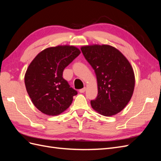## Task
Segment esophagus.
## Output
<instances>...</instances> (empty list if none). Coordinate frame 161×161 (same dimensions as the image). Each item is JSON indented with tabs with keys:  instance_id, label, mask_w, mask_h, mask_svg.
<instances>
[{
	"instance_id": "1",
	"label": "esophagus",
	"mask_w": 161,
	"mask_h": 161,
	"mask_svg": "<svg viewBox=\"0 0 161 161\" xmlns=\"http://www.w3.org/2000/svg\"><path fill=\"white\" fill-rule=\"evenodd\" d=\"M85 91H86V88H85V87H84V88H82V89H80V90H79V92H81V93H82V92H84Z\"/></svg>"
}]
</instances>
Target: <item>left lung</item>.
Wrapping results in <instances>:
<instances>
[{"instance_id": "1", "label": "left lung", "mask_w": 161, "mask_h": 161, "mask_svg": "<svg viewBox=\"0 0 161 161\" xmlns=\"http://www.w3.org/2000/svg\"><path fill=\"white\" fill-rule=\"evenodd\" d=\"M80 49L97 76L98 95L91 101L92 108L104 116L116 115L125 108L134 92L135 76L130 62L109 45L83 46Z\"/></svg>"}]
</instances>
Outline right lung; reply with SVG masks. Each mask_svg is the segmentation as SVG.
<instances>
[{
  "instance_id": "right-lung-1",
  "label": "right lung",
  "mask_w": 161,
  "mask_h": 161,
  "mask_svg": "<svg viewBox=\"0 0 161 161\" xmlns=\"http://www.w3.org/2000/svg\"><path fill=\"white\" fill-rule=\"evenodd\" d=\"M80 53L74 46L47 47L35 57L25 75L27 93L43 114L58 115L71 105L77 91L63 79L65 68Z\"/></svg>"
}]
</instances>
